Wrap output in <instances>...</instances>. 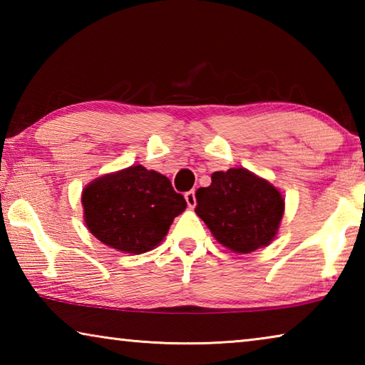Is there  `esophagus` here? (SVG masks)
I'll return each instance as SVG.
<instances>
[{
    "label": "esophagus",
    "instance_id": "1",
    "mask_svg": "<svg viewBox=\"0 0 365 365\" xmlns=\"http://www.w3.org/2000/svg\"><path fill=\"white\" fill-rule=\"evenodd\" d=\"M185 200H187V205L190 209H193L196 206V196H195V191L190 190L185 193Z\"/></svg>",
    "mask_w": 365,
    "mask_h": 365
}]
</instances>
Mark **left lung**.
Wrapping results in <instances>:
<instances>
[{"instance_id":"obj_1","label":"left lung","mask_w":365,"mask_h":365,"mask_svg":"<svg viewBox=\"0 0 365 365\" xmlns=\"http://www.w3.org/2000/svg\"><path fill=\"white\" fill-rule=\"evenodd\" d=\"M196 191L195 212L227 250L248 255L274 242L285 212V197L269 180L245 168L219 170Z\"/></svg>"}]
</instances>
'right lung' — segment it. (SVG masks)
Wrapping results in <instances>:
<instances>
[{
	"instance_id": "1",
	"label": "right lung",
	"mask_w": 365,
	"mask_h": 365,
	"mask_svg": "<svg viewBox=\"0 0 365 365\" xmlns=\"http://www.w3.org/2000/svg\"><path fill=\"white\" fill-rule=\"evenodd\" d=\"M82 206L95 238L127 255H143L163 242L187 201L165 175L130 165L86 185Z\"/></svg>"
}]
</instances>
